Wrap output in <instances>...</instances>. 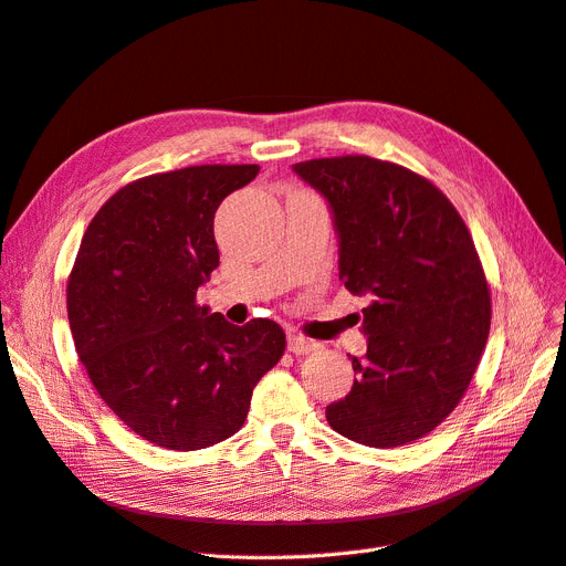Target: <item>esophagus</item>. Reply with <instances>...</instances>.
I'll list each match as a JSON object with an SVG mask.
<instances>
[{"label":"esophagus","instance_id":"obj_1","mask_svg":"<svg viewBox=\"0 0 566 566\" xmlns=\"http://www.w3.org/2000/svg\"><path fill=\"white\" fill-rule=\"evenodd\" d=\"M286 347H289V352H291V354L301 356V354L316 352V349H318V344H316L314 339H307V337L298 335V333H291V335H289V339H286Z\"/></svg>","mask_w":566,"mask_h":566}]
</instances>
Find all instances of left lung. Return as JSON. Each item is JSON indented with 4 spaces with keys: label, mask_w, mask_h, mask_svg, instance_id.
<instances>
[{
    "label": "left lung",
    "mask_w": 566,
    "mask_h": 566,
    "mask_svg": "<svg viewBox=\"0 0 566 566\" xmlns=\"http://www.w3.org/2000/svg\"><path fill=\"white\" fill-rule=\"evenodd\" d=\"M293 174L324 196L339 280L363 310L367 354L326 407L331 428L375 449L432 432L470 386L490 333V289L462 217L409 168L365 155L310 159Z\"/></svg>",
    "instance_id": "obj_1"
}]
</instances>
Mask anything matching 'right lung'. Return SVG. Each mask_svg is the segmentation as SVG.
Here are the masks:
<instances>
[{"label": "right lung", "mask_w": 566, "mask_h": 566, "mask_svg": "<svg viewBox=\"0 0 566 566\" xmlns=\"http://www.w3.org/2000/svg\"><path fill=\"white\" fill-rule=\"evenodd\" d=\"M256 164L189 166L147 176L102 206L66 284L78 358L117 419L170 451L235 434L252 390L284 354L270 318L233 326L196 305L219 265L214 212Z\"/></svg>", "instance_id": "add662e5"}]
</instances>
